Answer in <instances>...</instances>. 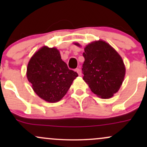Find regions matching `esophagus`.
<instances>
[{
    "instance_id": "obj_1",
    "label": "esophagus",
    "mask_w": 147,
    "mask_h": 147,
    "mask_svg": "<svg viewBox=\"0 0 147 147\" xmlns=\"http://www.w3.org/2000/svg\"><path fill=\"white\" fill-rule=\"evenodd\" d=\"M76 72H77V73H78V75L80 76V75H82V71H81V70L79 68H77L76 69Z\"/></svg>"
}]
</instances>
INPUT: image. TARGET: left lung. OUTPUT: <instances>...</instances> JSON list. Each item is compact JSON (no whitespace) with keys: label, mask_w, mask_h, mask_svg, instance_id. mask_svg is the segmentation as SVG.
I'll use <instances>...</instances> for the list:
<instances>
[{"label":"left lung","mask_w":147,"mask_h":147,"mask_svg":"<svg viewBox=\"0 0 147 147\" xmlns=\"http://www.w3.org/2000/svg\"><path fill=\"white\" fill-rule=\"evenodd\" d=\"M77 46L79 43H75ZM82 72L91 91L103 99L113 97L122 86L126 69L122 57L105 41H94L84 48Z\"/></svg>","instance_id":"obj_1"}]
</instances>
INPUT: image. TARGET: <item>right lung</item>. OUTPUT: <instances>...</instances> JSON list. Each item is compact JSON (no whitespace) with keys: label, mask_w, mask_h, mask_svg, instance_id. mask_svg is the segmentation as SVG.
Returning <instances> with one entry per match:
<instances>
[{"label":"right lung","mask_w":147,"mask_h":147,"mask_svg":"<svg viewBox=\"0 0 147 147\" xmlns=\"http://www.w3.org/2000/svg\"><path fill=\"white\" fill-rule=\"evenodd\" d=\"M77 73L68 68L57 48L43 46L30 59L27 77L36 94L48 102L61 100Z\"/></svg>","instance_id":"right-lung-1"}]
</instances>
